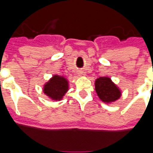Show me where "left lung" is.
<instances>
[{
    "mask_svg": "<svg viewBox=\"0 0 153 153\" xmlns=\"http://www.w3.org/2000/svg\"><path fill=\"white\" fill-rule=\"evenodd\" d=\"M95 90L100 99L105 103H111L121 96V91L109 77H100L95 81Z\"/></svg>",
    "mask_w": 153,
    "mask_h": 153,
    "instance_id": "obj_1",
    "label": "left lung"
}]
</instances>
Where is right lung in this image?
Here are the masks:
<instances>
[{
  "mask_svg": "<svg viewBox=\"0 0 153 153\" xmlns=\"http://www.w3.org/2000/svg\"><path fill=\"white\" fill-rule=\"evenodd\" d=\"M43 93L54 101H60L69 90V81L61 75L55 74L43 85Z\"/></svg>",
  "mask_w": 153,
  "mask_h": 153,
  "instance_id": "obj_1",
  "label": "right lung"
}]
</instances>
